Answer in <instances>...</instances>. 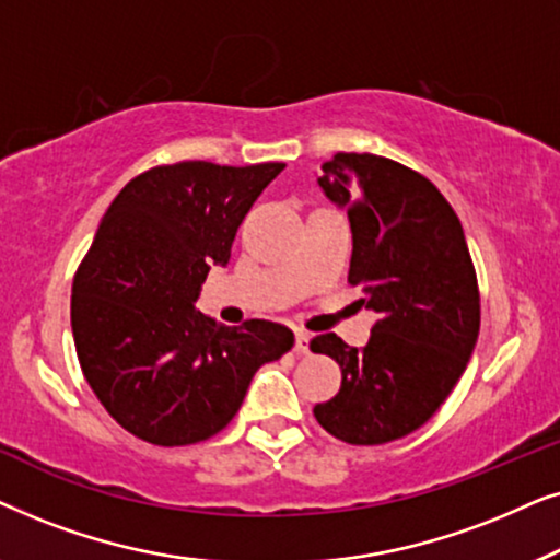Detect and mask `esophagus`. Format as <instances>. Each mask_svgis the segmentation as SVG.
Here are the masks:
<instances>
[{
    "mask_svg": "<svg viewBox=\"0 0 560 560\" xmlns=\"http://www.w3.org/2000/svg\"><path fill=\"white\" fill-rule=\"evenodd\" d=\"M308 341H311V334L303 331V328H298V331H295V351H298V354H305V351H308Z\"/></svg>",
    "mask_w": 560,
    "mask_h": 560,
    "instance_id": "1",
    "label": "esophagus"
}]
</instances>
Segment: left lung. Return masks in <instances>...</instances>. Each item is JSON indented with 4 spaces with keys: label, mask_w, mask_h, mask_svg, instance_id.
Segmentation results:
<instances>
[{
    "label": "left lung",
    "mask_w": 560,
    "mask_h": 560,
    "mask_svg": "<svg viewBox=\"0 0 560 560\" xmlns=\"http://www.w3.org/2000/svg\"><path fill=\"white\" fill-rule=\"evenodd\" d=\"M318 183L349 213V282L380 318L359 349L313 336V354L341 366V389L313 416L334 439L380 446L425 425L462 380L479 336L477 270L462 221L423 173L336 152Z\"/></svg>",
    "instance_id": "obj_1"
}]
</instances>
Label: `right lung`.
Masks as SVG:
<instances>
[{"instance_id":"right-lung-1","label":"right lung","mask_w":560,"mask_h":560,"mask_svg":"<svg viewBox=\"0 0 560 560\" xmlns=\"http://www.w3.org/2000/svg\"><path fill=\"white\" fill-rule=\"evenodd\" d=\"M285 163L183 160L127 183L73 275L71 328L83 377L137 439L190 446L232 423L259 366L293 349L272 320L221 326L194 311L226 265L242 219Z\"/></svg>"}]
</instances>
